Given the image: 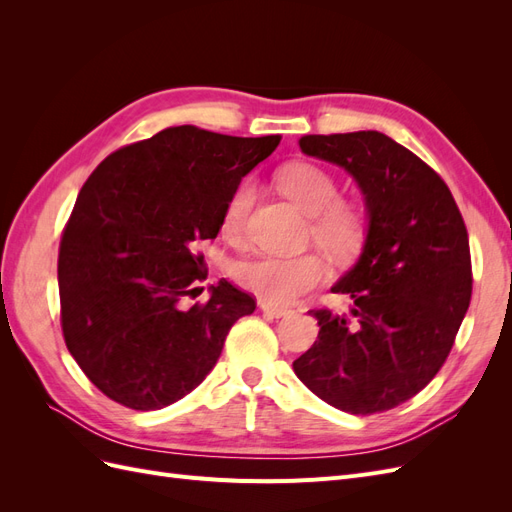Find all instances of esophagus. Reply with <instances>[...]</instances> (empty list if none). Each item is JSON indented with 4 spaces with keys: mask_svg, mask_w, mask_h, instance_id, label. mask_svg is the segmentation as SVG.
<instances>
[{
    "mask_svg": "<svg viewBox=\"0 0 512 512\" xmlns=\"http://www.w3.org/2000/svg\"><path fill=\"white\" fill-rule=\"evenodd\" d=\"M260 309H262V312H265V314H269V316H275V318H282V316L290 314V309H288V307H280V305L265 303V301L260 303Z\"/></svg>",
    "mask_w": 512,
    "mask_h": 512,
    "instance_id": "1",
    "label": "esophagus"
}]
</instances>
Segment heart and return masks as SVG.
I'll return each mask as SVG.
<instances>
[{
    "label": "heart",
    "instance_id": "obj_1",
    "mask_svg": "<svg viewBox=\"0 0 512 512\" xmlns=\"http://www.w3.org/2000/svg\"><path fill=\"white\" fill-rule=\"evenodd\" d=\"M277 185L286 198L312 218L309 237L324 254L335 260H348L361 250L367 235L365 205L339 196V181L331 170L312 162H292L277 173ZM254 200L256 181H239L220 215L222 237H241ZM232 277L265 303L284 305L324 280V262L316 254L297 258L256 256L237 262Z\"/></svg>",
    "mask_w": 512,
    "mask_h": 512
}]
</instances>
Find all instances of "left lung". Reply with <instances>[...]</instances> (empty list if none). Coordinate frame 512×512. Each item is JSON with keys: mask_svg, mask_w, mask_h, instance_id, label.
I'll return each instance as SVG.
<instances>
[{"mask_svg": "<svg viewBox=\"0 0 512 512\" xmlns=\"http://www.w3.org/2000/svg\"><path fill=\"white\" fill-rule=\"evenodd\" d=\"M299 147L346 170L369 224L359 260L331 288L352 299L348 312H309L318 339L292 369L337 410H391L438 374L468 312L466 224L436 170L382 132L307 134Z\"/></svg>", "mask_w": 512, "mask_h": 512, "instance_id": "8db88e82", "label": "left lung"}]
</instances>
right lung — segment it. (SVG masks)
I'll use <instances>...</instances> for the list:
<instances>
[{
    "instance_id": "right-lung-1",
    "label": "right lung",
    "mask_w": 512,
    "mask_h": 512,
    "mask_svg": "<svg viewBox=\"0 0 512 512\" xmlns=\"http://www.w3.org/2000/svg\"><path fill=\"white\" fill-rule=\"evenodd\" d=\"M282 136L166 128L111 153L76 198L59 245L61 329L85 376L117 404L160 410L194 391L224 339L252 314L250 294L205 280L200 243L220 232L230 192Z\"/></svg>"
}]
</instances>
